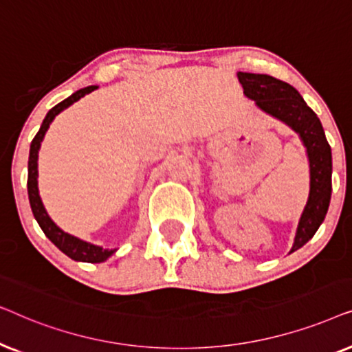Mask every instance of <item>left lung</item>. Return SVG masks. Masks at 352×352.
<instances>
[{
    "instance_id": "1",
    "label": "left lung",
    "mask_w": 352,
    "mask_h": 352,
    "mask_svg": "<svg viewBox=\"0 0 352 352\" xmlns=\"http://www.w3.org/2000/svg\"><path fill=\"white\" fill-rule=\"evenodd\" d=\"M243 94L254 100L264 113L290 126L306 147L309 162V195L298 221L290 253L296 252L314 237L324 223L331 197V148L324 128L301 94L285 81L264 74L237 72Z\"/></svg>"
}]
</instances>
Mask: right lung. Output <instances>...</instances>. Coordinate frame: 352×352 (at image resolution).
I'll list each match as a JSON object with an SVG mask.
<instances>
[{
    "label": "right lung",
    "mask_w": 352,
    "mask_h": 352,
    "mask_svg": "<svg viewBox=\"0 0 352 352\" xmlns=\"http://www.w3.org/2000/svg\"><path fill=\"white\" fill-rule=\"evenodd\" d=\"M94 89H98V86H88V88L78 89L69 98L62 100L57 105H54L50 112L46 113L45 120H43L40 131L36 133V136L33 138L30 144V155H28V181H27V189H28V200H30V206L35 216L36 223L40 224V228L47 239L60 250L62 253H65L67 256L74 259V261L81 263H104L117 252V248H102L99 245L89 243L86 240H81L75 235H72L65 230H62L54 221L50 218L47 211L43 205L40 190H38V152H40L41 142L45 139V134L50 129V124L52 123L57 115L62 110L69 109L72 104H75L76 100H80L83 96L93 93Z\"/></svg>",
    "instance_id": "obj_1"
}]
</instances>
